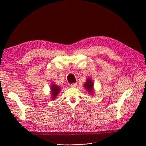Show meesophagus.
<instances>
[{"mask_svg":"<svg viewBox=\"0 0 146 146\" xmlns=\"http://www.w3.org/2000/svg\"><path fill=\"white\" fill-rule=\"evenodd\" d=\"M76 85H77V83H72V84H70V86L72 87V88H74V87H76Z\"/></svg>","mask_w":146,"mask_h":146,"instance_id":"esophagus-1","label":"esophagus"}]
</instances>
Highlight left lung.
Masks as SVG:
<instances>
[{"label": "left lung", "instance_id": "8db88e82", "mask_svg": "<svg viewBox=\"0 0 146 146\" xmlns=\"http://www.w3.org/2000/svg\"><path fill=\"white\" fill-rule=\"evenodd\" d=\"M84 85H85V87L86 89H87L88 92H90V93L93 92H94V90H93L94 83L92 82V80L88 78L87 79V81L85 83V84H84Z\"/></svg>", "mask_w": 146, "mask_h": 146}]
</instances>
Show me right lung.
Here are the masks:
<instances>
[{"instance_id": "right-lung-1", "label": "right lung", "mask_w": 146, "mask_h": 146, "mask_svg": "<svg viewBox=\"0 0 146 146\" xmlns=\"http://www.w3.org/2000/svg\"><path fill=\"white\" fill-rule=\"evenodd\" d=\"M60 90H61V88L58 86L55 85V84H52V85L51 86V92L52 99L56 98V96H57V95L60 92Z\"/></svg>"}]
</instances>
